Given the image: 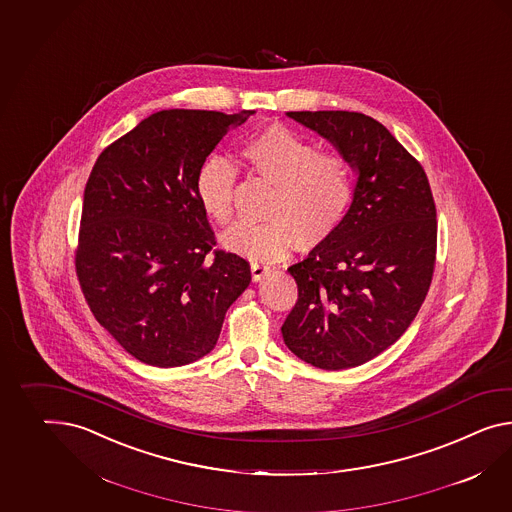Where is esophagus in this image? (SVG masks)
<instances>
[{
  "mask_svg": "<svg viewBox=\"0 0 512 512\" xmlns=\"http://www.w3.org/2000/svg\"><path fill=\"white\" fill-rule=\"evenodd\" d=\"M269 267L267 265H262V263H252L250 265V273H252V280L254 282H260V280H263L265 276L269 275Z\"/></svg>",
  "mask_w": 512,
  "mask_h": 512,
  "instance_id": "obj_1",
  "label": "esophagus"
}]
</instances>
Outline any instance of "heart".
<instances>
[{
    "label": "heart",
    "instance_id": "b5f03b06",
    "mask_svg": "<svg viewBox=\"0 0 512 512\" xmlns=\"http://www.w3.org/2000/svg\"><path fill=\"white\" fill-rule=\"evenodd\" d=\"M243 158L275 185L265 223H237L224 232L223 247L254 262L286 258L295 245L312 249L332 236L345 219L354 193L351 165L338 154L317 152L310 141L284 126H271L243 146ZM236 167L211 156L195 182L198 202L213 221L232 217Z\"/></svg>",
    "mask_w": 512,
    "mask_h": 512
}]
</instances>
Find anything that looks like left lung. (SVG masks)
<instances>
[{
	"instance_id": "left-lung-1",
	"label": "left lung",
	"mask_w": 512,
	"mask_h": 512,
	"mask_svg": "<svg viewBox=\"0 0 512 512\" xmlns=\"http://www.w3.org/2000/svg\"><path fill=\"white\" fill-rule=\"evenodd\" d=\"M321 135L354 174L338 230L289 267L299 301L284 343L306 364L338 371L366 364L399 340L433 280L436 208L429 180L375 118L353 111H289Z\"/></svg>"
}]
</instances>
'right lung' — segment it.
<instances>
[{
    "instance_id": "add662e5",
    "label": "right lung",
    "mask_w": 512,
    "mask_h": 512,
    "mask_svg": "<svg viewBox=\"0 0 512 512\" xmlns=\"http://www.w3.org/2000/svg\"><path fill=\"white\" fill-rule=\"evenodd\" d=\"M254 111L165 109L107 146L83 193L76 271L96 321L148 366L178 367L217 345L250 265L215 250L198 202L202 163Z\"/></svg>"
}]
</instances>
